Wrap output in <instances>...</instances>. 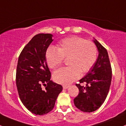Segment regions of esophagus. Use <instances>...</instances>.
<instances>
[{
  "label": "esophagus",
  "mask_w": 126,
  "mask_h": 126,
  "mask_svg": "<svg viewBox=\"0 0 126 126\" xmlns=\"http://www.w3.org/2000/svg\"><path fill=\"white\" fill-rule=\"evenodd\" d=\"M69 87V85H63V89H67Z\"/></svg>",
  "instance_id": "1"
}]
</instances>
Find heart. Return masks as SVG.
<instances>
[{"label":"heart","mask_w":126,"mask_h":126,"mask_svg":"<svg viewBox=\"0 0 126 126\" xmlns=\"http://www.w3.org/2000/svg\"><path fill=\"white\" fill-rule=\"evenodd\" d=\"M47 63L54 69L67 59L68 67L61 68L53 74V79L61 84H69L76 81L81 73H87L93 67L97 59L95 44L78 36L62 39L57 45V50L50 47L45 52Z\"/></svg>","instance_id":"b5f03b06"}]
</instances>
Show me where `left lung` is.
Segmentation results:
<instances>
[{
  "instance_id": "obj_1",
  "label": "left lung",
  "mask_w": 126,
  "mask_h": 126,
  "mask_svg": "<svg viewBox=\"0 0 126 126\" xmlns=\"http://www.w3.org/2000/svg\"><path fill=\"white\" fill-rule=\"evenodd\" d=\"M93 42L98 50V57L90 71L79 80L86 83L85 87L80 84L76 85L79 94L74 99L75 106L84 112L96 110L104 102L111 81V68L107 50L94 39Z\"/></svg>"
}]
</instances>
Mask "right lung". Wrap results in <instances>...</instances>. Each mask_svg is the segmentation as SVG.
Wrapping results in <instances>:
<instances>
[{
	"label": "right lung",
	"mask_w": 126,
	"mask_h": 126,
	"mask_svg": "<svg viewBox=\"0 0 126 126\" xmlns=\"http://www.w3.org/2000/svg\"><path fill=\"white\" fill-rule=\"evenodd\" d=\"M51 34L35 35L19 55L16 70V85L19 98L25 107L35 115L52 110L63 90L60 84L51 79L45 52L53 39ZM46 89H42V85Z\"/></svg>",
	"instance_id": "right-lung-1"
}]
</instances>
